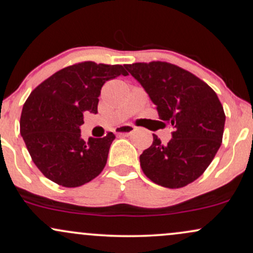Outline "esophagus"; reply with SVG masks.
I'll return each mask as SVG.
<instances>
[{"mask_svg":"<svg viewBox=\"0 0 253 253\" xmlns=\"http://www.w3.org/2000/svg\"><path fill=\"white\" fill-rule=\"evenodd\" d=\"M135 126H130V124H126V126H121L116 129V134L119 136H127L130 135L131 132H134Z\"/></svg>","mask_w":253,"mask_h":253,"instance_id":"esophagus-1","label":"esophagus"}]
</instances>
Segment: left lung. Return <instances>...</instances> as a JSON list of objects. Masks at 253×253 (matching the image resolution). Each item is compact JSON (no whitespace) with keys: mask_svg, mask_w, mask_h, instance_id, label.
<instances>
[{"mask_svg":"<svg viewBox=\"0 0 253 253\" xmlns=\"http://www.w3.org/2000/svg\"><path fill=\"white\" fill-rule=\"evenodd\" d=\"M126 70L157 105L164 126H172L167 144L153 134L140 155L141 169L158 185L178 189L197 179L222 142L226 116L216 93L194 74L167 62L127 64Z\"/></svg>","mask_w":253,"mask_h":253,"instance_id":"left-lung-1","label":"left lung"}]
</instances>
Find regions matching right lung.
<instances>
[{
  "label": "right lung",
  "instance_id": "right-lung-1",
  "mask_svg": "<svg viewBox=\"0 0 253 253\" xmlns=\"http://www.w3.org/2000/svg\"><path fill=\"white\" fill-rule=\"evenodd\" d=\"M126 76L123 65L82 62L58 70L32 90L22 107L20 134L33 163L47 179L76 188L104 169L116 136L81 137L84 113H98L106 81Z\"/></svg>",
  "mask_w": 253,
  "mask_h": 253
}]
</instances>
